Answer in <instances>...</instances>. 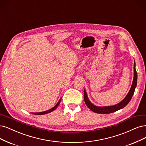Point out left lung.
<instances>
[{
	"mask_svg": "<svg viewBox=\"0 0 146 146\" xmlns=\"http://www.w3.org/2000/svg\"><path fill=\"white\" fill-rule=\"evenodd\" d=\"M134 77L133 83L132 84L131 88H130L128 94L127 96L125 97V98L123 100L122 102H120L119 103L114 105L111 106H106V107H98L96 106H94L91 103L89 102V100L88 98L86 92L85 90H84V102L86 103L87 106L92 110V111L97 113H110L114 112L115 111H117V110L121 109L123 108H124L125 106H126L130 101L131 100L133 95L135 92V88L137 86V72L136 71V69H135V62H134Z\"/></svg>",
	"mask_w": 146,
	"mask_h": 146,
	"instance_id": "1",
	"label": "left lung"
}]
</instances>
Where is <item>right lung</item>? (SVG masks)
I'll use <instances>...</instances> for the list:
<instances>
[{
	"label": "right lung",
	"mask_w": 146,
	"mask_h": 146,
	"mask_svg": "<svg viewBox=\"0 0 146 146\" xmlns=\"http://www.w3.org/2000/svg\"><path fill=\"white\" fill-rule=\"evenodd\" d=\"M60 102H61V99H60V100H59V102L57 103V104L56 106H54V108H52V109H49V110H46V111L42 112H38V113H33V114H34V115H44V114H46V113L51 112L53 111V110H54L55 109H56L58 107V106L59 104L60 103Z\"/></svg>",
	"instance_id": "1"
}]
</instances>
